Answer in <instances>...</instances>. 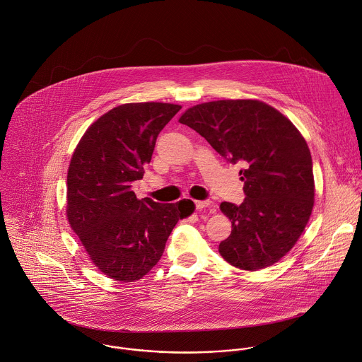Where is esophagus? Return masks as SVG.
Masks as SVG:
<instances>
[{"label": "esophagus", "instance_id": "esophagus-1", "mask_svg": "<svg viewBox=\"0 0 362 362\" xmlns=\"http://www.w3.org/2000/svg\"><path fill=\"white\" fill-rule=\"evenodd\" d=\"M195 206L198 210H204V209H206V207H211V201H197L195 202ZM210 210H213V209H210Z\"/></svg>", "mask_w": 362, "mask_h": 362}]
</instances>
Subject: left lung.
Instances as JSON below:
<instances>
[{
	"label": "left lung",
	"mask_w": 362,
	"mask_h": 362,
	"mask_svg": "<svg viewBox=\"0 0 362 362\" xmlns=\"http://www.w3.org/2000/svg\"><path fill=\"white\" fill-rule=\"evenodd\" d=\"M228 163L241 164L245 199L220 209L233 230L218 245L230 264L259 270L283 258L310 220L315 185L308 145L293 122L259 100H217L180 118Z\"/></svg>",
	"instance_id": "left-lung-1"
}]
</instances>
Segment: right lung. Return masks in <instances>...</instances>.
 <instances>
[{
    "mask_svg": "<svg viewBox=\"0 0 362 362\" xmlns=\"http://www.w3.org/2000/svg\"><path fill=\"white\" fill-rule=\"evenodd\" d=\"M180 110L170 103L121 104L88 128L71 158L69 224L96 267L114 280L128 283L149 273L178 220L195 209L189 199L157 204L131 191L151 163L160 131Z\"/></svg>",
    "mask_w": 362,
    "mask_h": 362,
    "instance_id": "add662e5",
    "label": "right lung"
}]
</instances>
